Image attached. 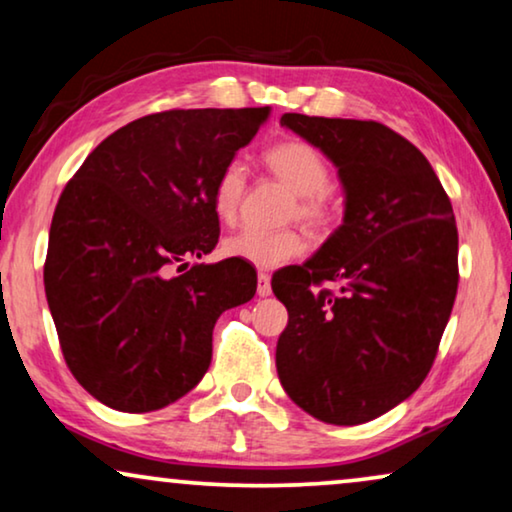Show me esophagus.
I'll use <instances>...</instances> for the list:
<instances>
[{"label": "esophagus", "instance_id": "obj_1", "mask_svg": "<svg viewBox=\"0 0 512 512\" xmlns=\"http://www.w3.org/2000/svg\"><path fill=\"white\" fill-rule=\"evenodd\" d=\"M256 291H258V296H261V298H268L272 293L268 272H258V289Z\"/></svg>", "mask_w": 512, "mask_h": 512}]
</instances>
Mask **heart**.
Masks as SVG:
<instances>
[{
	"mask_svg": "<svg viewBox=\"0 0 512 512\" xmlns=\"http://www.w3.org/2000/svg\"><path fill=\"white\" fill-rule=\"evenodd\" d=\"M265 163L293 193L298 195L296 214L310 223L328 219L326 191L331 184V170L319 149L307 142H279L265 153ZM244 186H247V165L240 158L223 165L214 184V209L223 221L235 219L240 209ZM307 249L305 237L296 230H258L244 228L223 240V254L235 261L249 263L261 270H275L279 265L303 256Z\"/></svg>",
	"mask_w": 512,
	"mask_h": 512,
	"instance_id": "obj_1",
	"label": "heart"
}]
</instances>
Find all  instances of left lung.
Here are the masks:
<instances>
[{"instance_id": "obj_1", "label": "left lung", "mask_w": 512, "mask_h": 512, "mask_svg": "<svg viewBox=\"0 0 512 512\" xmlns=\"http://www.w3.org/2000/svg\"><path fill=\"white\" fill-rule=\"evenodd\" d=\"M279 123L338 170L342 223L317 254L272 277L289 310L277 375L319 422L354 426L429 375L457 296V223L424 153L387 125L284 114ZM338 281V294L317 290Z\"/></svg>"}]
</instances>
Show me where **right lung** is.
I'll use <instances>...</instances> for the list:
<instances>
[{"label":"right lung","instance_id":"obj_1","mask_svg":"<svg viewBox=\"0 0 512 512\" xmlns=\"http://www.w3.org/2000/svg\"><path fill=\"white\" fill-rule=\"evenodd\" d=\"M268 118L270 107L137 118L95 146L62 191L46 300L69 370L100 403L151 412L179 401L212 363L216 319L254 298L249 263L176 273L219 242L216 177Z\"/></svg>","mask_w":512,"mask_h":512}]
</instances>
